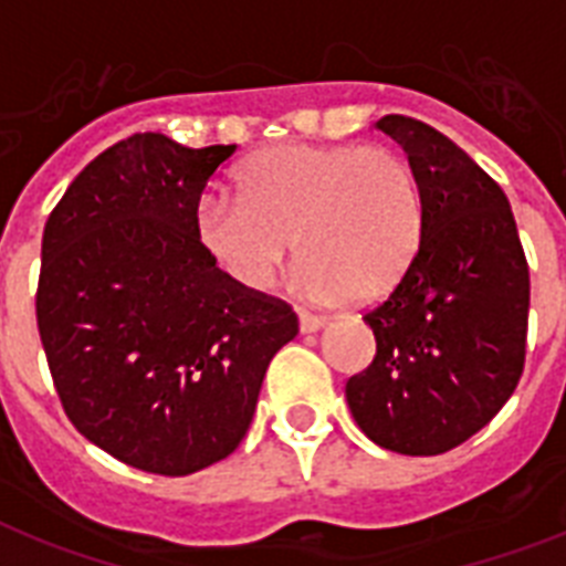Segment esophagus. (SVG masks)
I'll return each mask as SVG.
<instances>
[{"mask_svg": "<svg viewBox=\"0 0 566 566\" xmlns=\"http://www.w3.org/2000/svg\"><path fill=\"white\" fill-rule=\"evenodd\" d=\"M322 325H325V322H322L319 316H313V313L298 311V331H302V334H316V331H319Z\"/></svg>", "mask_w": 566, "mask_h": 566, "instance_id": "obj_1", "label": "esophagus"}]
</instances>
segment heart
<instances>
[{
	"mask_svg": "<svg viewBox=\"0 0 566 566\" xmlns=\"http://www.w3.org/2000/svg\"><path fill=\"white\" fill-rule=\"evenodd\" d=\"M192 230L201 253L247 291H264L296 241L311 296L377 305L420 253L426 195L400 151L284 144L239 166L235 198L207 195Z\"/></svg>",
	"mask_w": 566,
	"mask_h": 566,
	"instance_id": "b5f03b06",
	"label": "heart"
}]
</instances>
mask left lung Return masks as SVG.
<instances>
[{"label":"left lung","mask_w":566,"mask_h":566,"mask_svg":"<svg viewBox=\"0 0 566 566\" xmlns=\"http://www.w3.org/2000/svg\"><path fill=\"white\" fill-rule=\"evenodd\" d=\"M374 129L415 166L426 232L406 279L365 313L377 356L348 379L345 400L368 440L429 458L481 431L515 391L530 270L506 195L454 140L406 114Z\"/></svg>","instance_id":"left-lung-1"}]
</instances>
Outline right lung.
Here are the masks:
<instances>
[{"label": "right lung", "mask_w": 566, "mask_h": 566, "mask_svg": "<svg viewBox=\"0 0 566 566\" xmlns=\"http://www.w3.org/2000/svg\"><path fill=\"white\" fill-rule=\"evenodd\" d=\"M232 151L126 137L74 178L42 232L36 325L65 415L151 474L232 454L270 359L298 334L291 307L244 291L195 241V207Z\"/></svg>", "instance_id": "add662e5"}]
</instances>
